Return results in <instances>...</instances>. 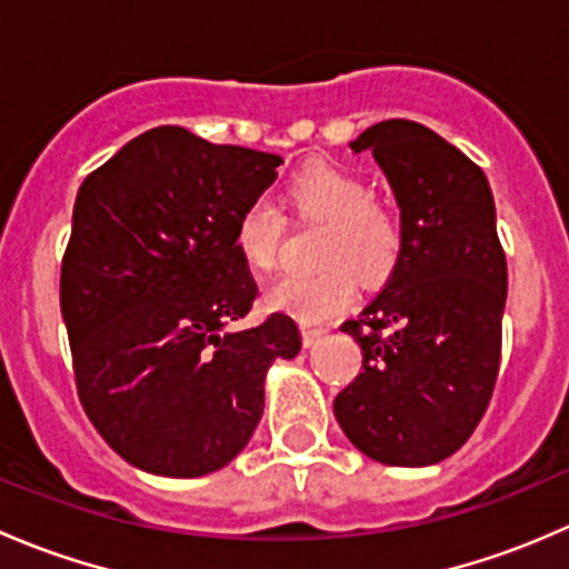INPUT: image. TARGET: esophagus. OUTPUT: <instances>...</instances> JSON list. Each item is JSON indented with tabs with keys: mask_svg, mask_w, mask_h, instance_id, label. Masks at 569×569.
<instances>
[{
	"mask_svg": "<svg viewBox=\"0 0 569 569\" xmlns=\"http://www.w3.org/2000/svg\"><path fill=\"white\" fill-rule=\"evenodd\" d=\"M325 327H317V325H302V343L306 347H313V343L319 341L321 336H325Z\"/></svg>",
	"mask_w": 569,
	"mask_h": 569,
	"instance_id": "34e87169",
	"label": "esophagus"
}]
</instances>
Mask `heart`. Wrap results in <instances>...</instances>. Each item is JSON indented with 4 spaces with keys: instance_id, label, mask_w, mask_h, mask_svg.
I'll use <instances>...</instances> for the list:
<instances>
[{
    "instance_id": "1",
    "label": "heart",
    "mask_w": 569,
    "mask_h": 569,
    "mask_svg": "<svg viewBox=\"0 0 569 569\" xmlns=\"http://www.w3.org/2000/svg\"><path fill=\"white\" fill-rule=\"evenodd\" d=\"M286 206L300 220L325 226L319 237V263L313 274L280 278L263 295L269 311L300 321H321L355 297V278L382 283L401 258V222L391 209L377 203L369 181L341 164L317 162L289 178ZM283 242V214L269 200L256 198L239 211L233 248L252 272H272Z\"/></svg>"
}]
</instances>
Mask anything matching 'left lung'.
Masks as SVG:
<instances>
[{"label":"left lung","mask_w":569,"mask_h":569,"mask_svg":"<svg viewBox=\"0 0 569 569\" xmlns=\"http://www.w3.org/2000/svg\"><path fill=\"white\" fill-rule=\"evenodd\" d=\"M371 151L401 211V258L386 289L341 330L363 371L332 401L358 451L396 468L455 455L496 388L507 258L481 168L412 120H382L349 142Z\"/></svg>","instance_id":"8db88e82"}]
</instances>
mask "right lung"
Masks as SVG:
<instances>
[{
	"instance_id": "obj_1",
	"label": "right lung",
	"mask_w": 569,
	"mask_h": 569,
	"mask_svg": "<svg viewBox=\"0 0 569 569\" xmlns=\"http://www.w3.org/2000/svg\"><path fill=\"white\" fill-rule=\"evenodd\" d=\"M278 164L274 153L159 126L79 187L60 274L79 399L146 473L226 468L261 421L269 366L302 349L286 313L231 327L258 291L233 226Z\"/></svg>"
}]
</instances>
